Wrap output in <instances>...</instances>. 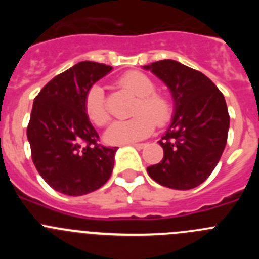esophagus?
<instances>
[{"instance_id":"obj_1","label":"esophagus","mask_w":259,"mask_h":259,"mask_svg":"<svg viewBox=\"0 0 259 259\" xmlns=\"http://www.w3.org/2000/svg\"><path fill=\"white\" fill-rule=\"evenodd\" d=\"M135 148H137V149H143L144 146H145V144H134Z\"/></svg>"}]
</instances>
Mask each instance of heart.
<instances>
[{"instance_id": "obj_1", "label": "heart", "mask_w": 259, "mask_h": 259, "mask_svg": "<svg viewBox=\"0 0 259 259\" xmlns=\"http://www.w3.org/2000/svg\"><path fill=\"white\" fill-rule=\"evenodd\" d=\"M118 84L137 96L132 115L128 120H118L107 128L105 139L110 144H127L143 140L158 127L166 124L172 115V105L168 97L155 92V84L140 71H128L119 77ZM88 118L96 125L106 124L110 119L106 96L100 85L89 88L84 100Z\"/></svg>"}]
</instances>
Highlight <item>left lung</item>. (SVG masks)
<instances>
[{"label":"left lung","instance_id":"8db88e82","mask_svg":"<svg viewBox=\"0 0 259 259\" xmlns=\"http://www.w3.org/2000/svg\"><path fill=\"white\" fill-rule=\"evenodd\" d=\"M168 87L175 113L159 145L163 158L146 168L167 188H196L218 164L227 143L230 115L222 92L202 72L163 59L144 66Z\"/></svg>","mask_w":259,"mask_h":259}]
</instances>
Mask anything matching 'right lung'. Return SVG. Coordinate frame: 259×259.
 <instances>
[{
	"instance_id": "add662e5",
	"label": "right lung",
	"mask_w": 259,
	"mask_h": 259,
	"mask_svg": "<svg viewBox=\"0 0 259 259\" xmlns=\"http://www.w3.org/2000/svg\"><path fill=\"white\" fill-rule=\"evenodd\" d=\"M111 66L83 61L53 77L35 97L27 137L32 161L54 191L83 196L101 188L113 172L116 146L98 144L84 100Z\"/></svg>"
}]
</instances>
